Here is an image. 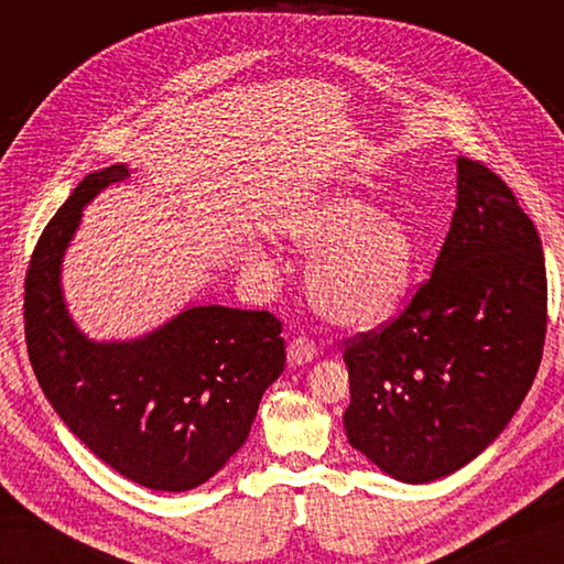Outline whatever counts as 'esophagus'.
Segmentation results:
<instances>
[{
	"label": "esophagus",
	"mask_w": 564,
	"mask_h": 564,
	"mask_svg": "<svg viewBox=\"0 0 564 564\" xmlns=\"http://www.w3.org/2000/svg\"><path fill=\"white\" fill-rule=\"evenodd\" d=\"M317 357V344L308 336H296L286 348V360L292 367L296 365H308Z\"/></svg>",
	"instance_id": "obj_1"
}]
</instances>
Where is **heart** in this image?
Segmentation results:
<instances>
[{"label": "heart", "instance_id": "obj_1", "mask_svg": "<svg viewBox=\"0 0 564 564\" xmlns=\"http://www.w3.org/2000/svg\"><path fill=\"white\" fill-rule=\"evenodd\" d=\"M280 232L305 253L319 251L308 268V296L324 319L357 329L398 311L414 261L400 218L355 195L329 193L289 214Z\"/></svg>", "mask_w": 564, "mask_h": 564}]
</instances>
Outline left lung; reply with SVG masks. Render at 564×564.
<instances>
[{
	"instance_id": "1",
	"label": "left lung",
	"mask_w": 564,
	"mask_h": 564,
	"mask_svg": "<svg viewBox=\"0 0 564 564\" xmlns=\"http://www.w3.org/2000/svg\"><path fill=\"white\" fill-rule=\"evenodd\" d=\"M456 212L431 280L346 344L348 442L402 482L464 468L532 388L549 324L539 232L482 162L456 160Z\"/></svg>"
}]
</instances>
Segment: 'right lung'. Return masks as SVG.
I'll use <instances>...</instances> for the list:
<instances>
[{"instance_id":"right-lung-1","label":"right lung","mask_w":564,"mask_h":564,"mask_svg":"<svg viewBox=\"0 0 564 564\" xmlns=\"http://www.w3.org/2000/svg\"><path fill=\"white\" fill-rule=\"evenodd\" d=\"M127 178L124 164L89 174L40 235L25 272L28 355L56 414L100 460L148 489L187 491L245 445L284 369L282 322L195 305L135 340L84 336L65 311L63 253L84 204Z\"/></svg>"}]
</instances>
